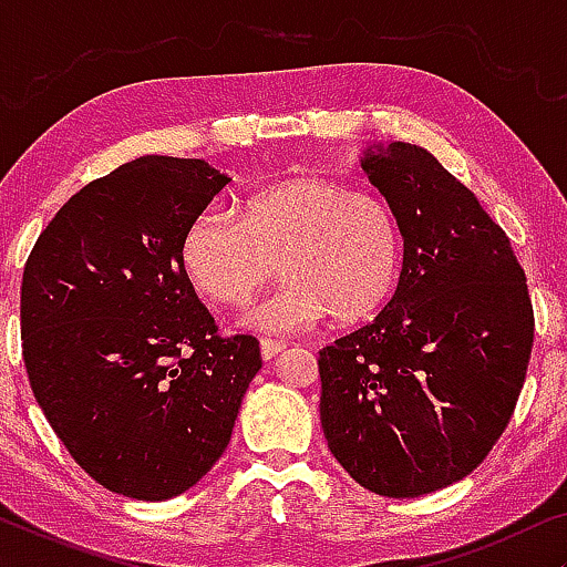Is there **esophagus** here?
Here are the masks:
<instances>
[{
  "mask_svg": "<svg viewBox=\"0 0 567 567\" xmlns=\"http://www.w3.org/2000/svg\"><path fill=\"white\" fill-rule=\"evenodd\" d=\"M284 348H286L284 340H270V338H262L260 340V353H262V359H266V361L276 359V355L281 353Z\"/></svg>",
  "mask_w": 567,
  "mask_h": 567,
  "instance_id": "1",
  "label": "esophagus"
}]
</instances>
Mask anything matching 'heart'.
<instances>
[{
	"label": "heart",
	"instance_id": "heart-1",
	"mask_svg": "<svg viewBox=\"0 0 567 567\" xmlns=\"http://www.w3.org/2000/svg\"><path fill=\"white\" fill-rule=\"evenodd\" d=\"M286 284L245 312V328L293 336L332 312L374 317L398 291L405 235L390 198L332 177H297L255 193L239 216L204 208L185 227L181 262L200 297L245 305L276 276Z\"/></svg>",
	"mask_w": 567,
	"mask_h": 567
}]
</instances>
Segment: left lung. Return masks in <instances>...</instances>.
I'll return each mask as SVG.
<instances>
[{"label": "left lung", "instance_id": "obj_1", "mask_svg": "<svg viewBox=\"0 0 567 567\" xmlns=\"http://www.w3.org/2000/svg\"><path fill=\"white\" fill-rule=\"evenodd\" d=\"M405 235L398 291L320 351V417L355 483L417 498L467 477L506 431L534 343L526 274L467 185L421 146L363 157Z\"/></svg>", "mask_w": 567, "mask_h": 567}]
</instances>
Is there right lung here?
Returning a JSON list of instances; mask_svg holds the SVG:
<instances>
[{
  "mask_svg": "<svg viewBox=\"0 0 567 567\" xmlns=\"http://www.w3.org/2000/svg\"><path fill=\"white\" fill-rule=\"evenodd\" d=\"M229 183L204 159L138 157L66 200L28 255V379L72 460L107 491L165 501L224 454L252 336H219L181 262L193 216Z\"/></svg>",
  "mask_w": 567,
  "mask_h": 567,
  "instance_id": "1",
  "label": "right lung"
}]
</instances>
